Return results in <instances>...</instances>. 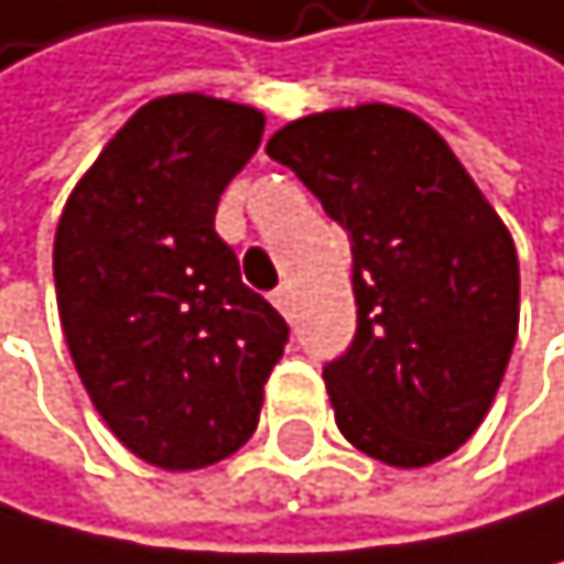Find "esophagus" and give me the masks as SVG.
<instances>
[{
	"label": "esophagus",
	"instance_id": "1",
	"mask_svg": "<svg viewBox=\"0 0 564 564\" xmlns=\"http://www.w3.org/2000/svg\"><path fill=\"white\" fill-rule=\"evenodd\" d=\"M273 305H276V312H280V315H291V308H294V294H291V288H288V284L273 291Z\"/></svg>",
	"mask_w": 564,
	"mask_h": 564
}]
</instances>
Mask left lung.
Here are the masks:
<instances>
[{
	"label": "left lung",
	"mask_w": 564,
	"mask_h": 564,
	"mask_svg": "<svg viewBox=\"0 0 564 564\" xmlns=\"http://www.w3.org/2000/svg\"><path fill=\"white\" fill-rule=\"evenodd\" d=\"M354 252L358 333L323 379L354 449L417 470L467 442L520 329V259L442 135L393 105L305 115L267 143Z\"/></svg>",
	"instance_id": "8db88e82"
}]
</instances>
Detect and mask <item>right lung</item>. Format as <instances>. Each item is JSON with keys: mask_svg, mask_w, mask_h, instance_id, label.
I'll return each mask as SVG.
<instances>
[{"mask_svg": "<svg viewBox=\"0 0 564 564\" xmlns=\"http://www.w3.org/2000/svg\"><path fill=\"white\" fill-rule=\"evenodd\" d=\"M267 118L206 94L153 97L76 182L55 227L73 365L111 435L161 470H203L252 438L288 323L241 284L217 203Z\"/></svg>", "mask_w": 564, "mask_h": 564, "instance_id": "right-lung-1", "label": "right lung"}]
</instances>
